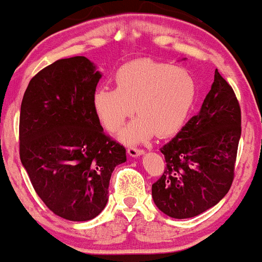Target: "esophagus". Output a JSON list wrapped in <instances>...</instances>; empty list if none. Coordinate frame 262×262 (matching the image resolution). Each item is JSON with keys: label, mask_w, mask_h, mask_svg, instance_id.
<instances>
[{"label": "esophagus", "mask_w": 262, "mask_h": 262, "mask_svg": "<svg viewBox=\"0 0 262 262\" xmlns=\"http://www.w3.org/2000/svg\"><path fill=\"white\" fill-rule=\"evenodd\" d=\"M126 152L130 157H139L142 156L143 153H144V150L143 149H139V148H134V147H129L128 149H126Z\"/></svg>", "instance_id": "obj_1"}]
</instances>
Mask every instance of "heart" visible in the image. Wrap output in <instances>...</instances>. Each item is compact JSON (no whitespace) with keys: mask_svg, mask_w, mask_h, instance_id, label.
Listing matches in <instances>:
<instances>
[{"mask_svg":"<svg viewBox=\"0 0 262 262\" xmlns=\"http://www.w3.org/2000/svg\"><path fill=\"white\" fill-rule=\"evenodd\" d=\"M117 88H99L93 106L110 133L119 130L136 112L139 117L119 133L124 143H140L169 137L182 128L197 95V84L187 69L140 59L124 64L115 73Z\"/></svg>","mask_w":262,"mask_h":262,"instance_id":"b5f03b06","label":"heart"}]
</instances>
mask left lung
Here are the masks:
<instances>
[{"label": "left lung", "instance_id": "8db88e82", "mask_svg": "<svg viewBox=\"0 0 262 262\" xmlns=\"http://www.w3.org/2000/svg\"><path fill=\"white\" fill-rule=\"evenodd\" d=\"M241 108L216 69L201 110L161 148L163 174L152 184L157 207L173 219H191L226 196L235 178Z\"/></svg>", "mask_w": 262, "mask_h": 262}]
</instances>
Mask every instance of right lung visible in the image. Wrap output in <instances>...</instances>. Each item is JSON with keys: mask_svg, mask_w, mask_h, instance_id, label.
Listing matches in <instances>:
<instances>
[{"mask_svg": "<svg viewBox=\"0 0 262 262\" xmlns=\"http://www.w3.org/2000/svg\"><path fill=\"white\" fill-rule=\"evenodd\" d=\"M100 76L86 57L60 59L38 71L22 98L21 163L46 207L70 221L104 210L113 170L126 161L93 106Z\"/></svg>", "mask_w": 262, "mask_h": 262, "instance_id": "obj_1", "label": "right lung"}]
</instances>
